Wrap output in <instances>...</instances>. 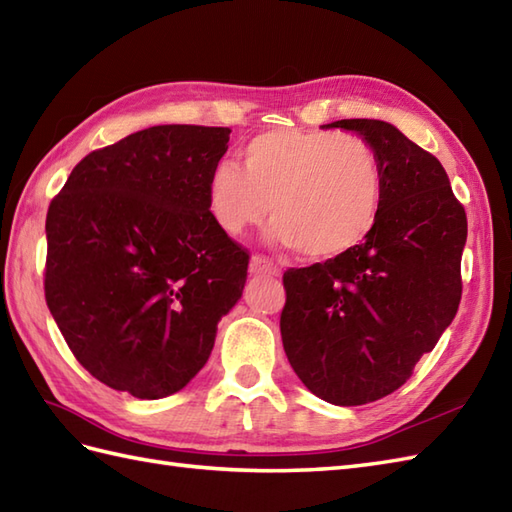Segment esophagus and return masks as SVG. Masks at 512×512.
I'll use <instances>...</instances> for the list:
<instances>
[{
    "instance_id": "1",
    "label": "esophagus",
    "mask_w": 512,
    "mask_h": 512,
    "mask_svg": "<svg viewBox=\"0 0 512 512\" xmlns=\"http://www.w3.org/2000/svg\"><path fill=\"white\" fill-rule=\"evenodd\" d=\"M251 274H255V277H279V268L274 266L268 257L253 255L251 257Z\"/></svg>"
}]
</instances>
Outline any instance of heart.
<instances>
[{
    "instance_id": "obj_1",
    "label": "heart",
    "mask_w": 512,
    "mask_h": 512,
    "mask_svg": "<svg viewBox=\"0 0 512 512\" xmlns=\"http://www.w3.org/2000/svg\"><path fill=\"white\" fill-rule=\"evenodd\" d=\"M385 203V168L355 131L272 129L242 149V168L220 164L207 183L214 222L231 238L268 214L270 238L316 261L370 238Z\"/></svg>"
}]
</instances>
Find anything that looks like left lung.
<instances>
[{
  "label": "left lung",
  "mask_w": 512,
  "mask_h": 512,
  "mask_svg": "<svg viewBox=\"0 0 512 512\" xmlns=\"http://www.w3.org/2000/svg\"><path fill=\"white\" fill-rule=\"evenodd\" d=\"M385 168V203L370 238L324 264L283 274L281 337L305 387L337 406L381 400L409 381L461 303L465 207L441 162L400 129L344 119Z\"/></svg>",
  "instance_id": "obj_1"
}]
</instances>
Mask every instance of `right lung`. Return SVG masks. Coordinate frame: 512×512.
<instances>
[{
    "label": "right lung",
    "instance_id": "right-lung-1",
    "mask_svg": "<svg viewBox=\"0 0 512 512\" xmlns=\"http://www.w3.org/2000/svg\"><path fill=\"white\" fill-rule=\"evenodd\" d=\"M229 127L155 125L88 153L49 203L45 300L75 359L140 400L186 387L238 303L248 251L207 183Z\"/></svg>",
    "mask_w": 512,
    "mask_h": 512
}]
</instances>
